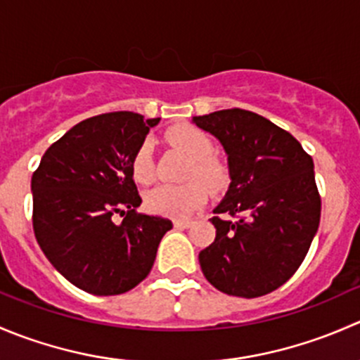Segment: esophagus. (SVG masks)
<instances>
[{"label": "esophagus", "mask_w": 360, "mask_h": 360, "mask_svg": "<svg viewBox=\"0 0 360 360\" xmlns=\"http://www.w3.org/2000/svg\"><path fill=\"white\" fill-rule=\"evenodd\" d=\"M191 224H193V221L191 219H176L174 221V226L176 228H190Z\"/></svg>", "instance_id": "esophagus-1"}]
</instances>
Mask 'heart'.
I'll use <instances>...</instances> for the list:
<instances>
[{"mask_svg":"<svg viewBox=\"0 0 360 360\" xmlns=\"http://www.w3.org/2000/svg\"><path fill=\"white\" fill-rule=\"evenodd\" d=\"M165 137L172 146L179 148L191 158L186 176H184L191 181L177 184V186L160 184L148 191L144 203L150 212L183 219V217L191 216L207 200V190L202 186L203 184L210 191L217 193L226 188L230 176H228V169L224 167V163L212 157V139L197 127H170L165 132ZM130 169H132V176L137 183L148 184L153 181L155 165L153 157H151V144L148 141L139 144L132 162H130Z\"/></svg>","mask_w":360,"mask_h":360,"instance_id":"obj_1","label":"heart"}]
</instances>
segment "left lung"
I'll use <instances>...</instances> for the list:
<instances>
[{"instance_id": "1", "label": "left lung", "mask_w": 360, "mask_h": 360, "mask_svg": "<svg viewBox=\"0 0 360 360\" xmlns=\"http://www.w3.org/2000/svg\"><path fill=\"white\" fill-rule=\"evenodd\" d=\"M223 144L231 184L214 209L216 238L200 250L207 281L230 296L257 297L289 281L321 223L314 160L288 130L231 108L195 116Z\"/></svg>"}]
</instances>
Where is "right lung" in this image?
Listing matches in <instances>:
<instances>
[{
	"instance_id": "add662e5",
	"label": "right lung",
	"mask_w": 360,
	"mask_h": 360,
	"mask_svg": "<svg viewBox=\"0 0 360 360\" xmlns=\"http://www.w3.org/2000/svg\"><path fill=\"white\" fill-rule=\"evenodd\" d=\"M160 118L132 111L92 116L43 155L31 179L32 230L45 256L72 285L115 296L148 277L169 219L137 212L134 153ZM120 213L122 223L112 216Z\"/></svg>"
}]
</instances>
